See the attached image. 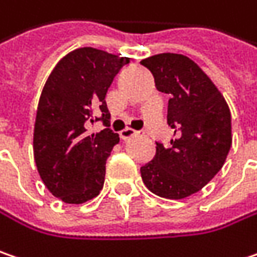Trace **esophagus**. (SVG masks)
<instances>
[{"instance_id": "1", "label": "esophagus", "mask_w": 257, "mask_h": 257, "mask_svg": "<svg viewBox=\"0 0 257 257\" xmlns=\"http://www.w3.org/2000/svg\"><path fill=\"white\" fill-rule=\"evenodd\" d=\"M135 136H137V132L136 130H133V128H124L121 133H120V137L121 139H124V140H127V139H130V137H135Z\"/></svg>"}]
</instances>
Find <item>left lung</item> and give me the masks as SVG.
I'll use <instances>...</instances> for the list:
<instances>
[{
    "mask_svg": "<svg viewBox=\"0 0 257 257\" xmlns=\"http://www.w3.org/2000/svg\"><path fill=\"white\" fill-rule=\"evenodd\" d=\"M152 72L156 89L171 96L168 124L175 139L140 168L149 191L182 199L198 192L223 168L231 148V114L223 94L198 65L178 53L140 62Z\"/></svg>",
    "mask_w": 257,
    "mask_h": 257,
    "instance_id": "left-lung-1",
    "label": "left lung"
}]
</instances>
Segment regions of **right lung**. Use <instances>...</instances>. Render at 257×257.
I'll use <instances>...</instances> for the list:
<instances>
[{
	"mask_svg": "<svg viewBox=\"0 0 257 257\" xmlns=\"http://www.w3.org/2000/svg\"><path fill=\"white\" fill-rule=\"evenodd\" d=\"M128 62L81 47L60 59L46 81L34 122V162L46 188L66 204H84L104 186L105 162L120 139L109 128L88 133L86 125L107 124V91ZM98 110L101 119L95 117Z\"/></svg>",
	"mask_w": 257,
	"mask_h": 257,
	"instance_id": "right-lung-1",
	"label": "right lung"
}]
</instances>
